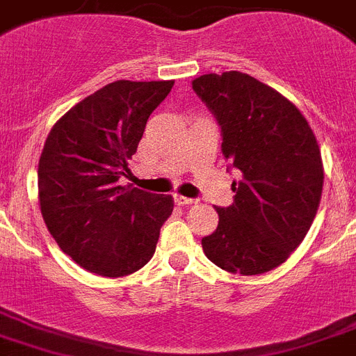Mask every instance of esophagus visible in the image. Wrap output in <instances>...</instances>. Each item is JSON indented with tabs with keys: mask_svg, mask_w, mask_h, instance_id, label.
Here are the masks:
<instances>
[{
	"mask_svg": "<svg viewBox=\"0 0 356 356\" xmlns=\"http://www.w3.org/2000/svg\"><path fill=\"white\" fill-rule=\"evenodd\" d=\"M175 202L178 205H193V204H196L195 198H187V196H181V195H175Z\"/></svg>",
	"mask_w": 356,
	"mask_h": 356,
	"instance_id": "obj_1",
	"label": "esophagus"
}]
</instances>
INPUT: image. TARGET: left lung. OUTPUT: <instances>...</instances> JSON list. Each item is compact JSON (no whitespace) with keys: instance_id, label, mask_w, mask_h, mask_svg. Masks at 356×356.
Returning <instances> with one entry per match:
<instances>
[{"instance_id":"obj_1","label":"left lung","mask_w":356,"mask_h":356,"mask_svg":"<svg viewBox=\"0 0 356 356\" xmlns=\"http://www.w3.org/2000/svg\"><path fill=\"white\" fill-rule=\"evenodd\" d=\"M193 90L240 176L233 205L216 207L218 227L202 238L205 257L248 277L271 271L300 245L318 209L324 169L315 134L289 99L238 70L200 76Z\"/></svg>"}]
</instances>
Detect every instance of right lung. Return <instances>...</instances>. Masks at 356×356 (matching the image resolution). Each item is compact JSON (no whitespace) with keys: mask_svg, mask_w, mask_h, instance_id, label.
<instances>
[{"mask_svg":"<svg viewBox=\"0 0 356 356\" xmlns=\"http://www.w3.org/2000/svg\"><path fill=\"white\" fill-rule=\"evenodd\" d=\"M172 85L113 81L76 104L47 136L38 165L41 214L61 251L87 271L125 277L154 254L172 196L118 180Z\"/></svg>","mask_w":356,"mask_h":356,"instance_id":"right-lung-1","label":"right lung"}]
</instances>
